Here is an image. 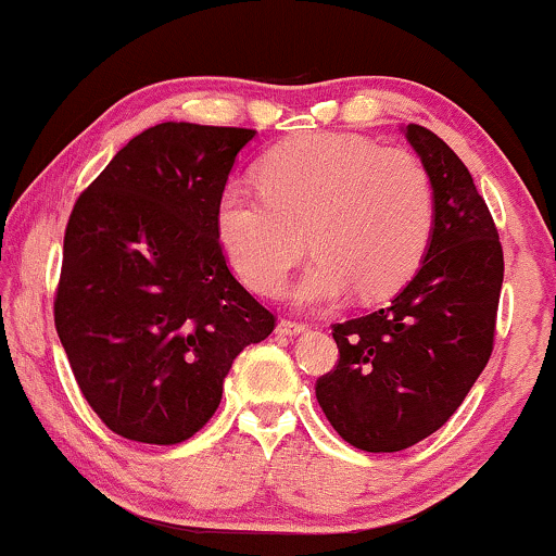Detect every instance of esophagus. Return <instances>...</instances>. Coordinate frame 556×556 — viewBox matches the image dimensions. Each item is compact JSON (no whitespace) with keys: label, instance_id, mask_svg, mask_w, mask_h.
Listing matches in <instances>:
<instances>
[{"label":"esophagus","instance_id":"esophagus-1","mask_svg":"<svg viewBox=\"0 0 556 556\" xmlns=\"http://www.w3.org/2000/svg\"><path fill=\"white\" fill-rule=\"evenodd\" d=\"M307 326L298 324V320H279L277 333L279 337H298V333H305Z\"/></svg>","mask_w":556,"mask_h":556}]
</instances>
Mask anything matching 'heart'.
Instances as JSON below:
<instances>
[{
    "mask_svg": "<svg viewBox=\"0 0 556 556\" xmlns=\"http://www.w3.org/2000/svg\"><path fill=\"white\" fill-rule=\"evenodd\" d=\"M261 191L225 186L214 232L251 290L277 295L307 249L318 253L292 300L324 307L357 290L380 300L422 264L434 227V189L422 160L354 134H307L274 147Z\"/></svg>",
    "mask_w": 556,
    "mask_h": 556,
    "instance_id": "b5f03b06",
    "label": "heart"
}]
</instances>
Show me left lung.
Listing matches in <instances>:
<instances>
[{"mask_svg": "<svg viewBox=\"0 0 556 556\" xmlns=\"http://www.w3.org/2000/svg\"><path fill=\"white\" fill-rule=\"evenodd\" d=\"M401 131L432 178L430 245L391 303L333 324L339 365L316 383L333 430L367 453L404 451L453 417L492 354L505 274L469 168L425 126Z\"/></svg>", "mask_w": 556, "mask_h": 556, "instance_id": "8db88e82", "label": "left lung"}]
</instances>
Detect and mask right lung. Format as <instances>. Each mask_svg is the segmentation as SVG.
I'll return each mask as SVG.
<instances>
[{"label":"right lung","mask_w":556,"mask_h":556,"mask_svg":"<svg viewBox=\"0 0 556 556\" xmlns=\"http://www.w3.org/2000/svg\"><path fill=\"white\" fill-rule=\"evenodd\" d=\"M253 137L152 126L72 210L53 324L87 404L126 440L176 445L197 434L232 359L274 331L214 232L219 193Z\"/></svg>","instance_id":"add662e5"}]
</instances>
